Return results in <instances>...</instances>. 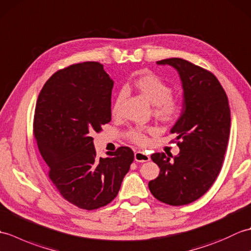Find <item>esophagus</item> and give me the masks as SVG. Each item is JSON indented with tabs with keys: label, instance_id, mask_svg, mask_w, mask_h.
Returning a JSON list of instances; mask_svg holds the SVG:
<instances>
[{
	"label": "esophagus",
	"instance_id": "34e87169",
	"mask_svg": "<svg viewBox=\"0 0 251 251\" xmlns=\"http://www.w3.org/2000/svg\"><path fill=\"white\" fill-rule=\"evenodd\" d=\"M135 161L139 162V163L148 162V161H150V156H149V154H147L143 151H136L135 152Z\"/></svg>",
	"mask_w": 251,
	"mask_h": 251
}]
</instances>
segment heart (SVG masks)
I'll use <instances>...</instances> for the list:
<instances>
[{"label": "heart", "instance_id": "b5f03b06", "mask_svg": "<svg viewBox=\"0 0 251 251\" xmlns=\"http://www.w3.org/2000/svg\"><path fill=\"white\" fill-rule=\"evenodd\" d=\"M132 86L145 97L149 102L153 104V115L164 124H174L182 114L183 103L179 97L172 95L173 89L155 74H145L136 78ZM125 98V93L120 92L112 105V114L119 115L123 100ZM154 129L151 127L142 128L135 127L128 131V138L138 145H146L148 142L147 134H153Z\"/></svg>", "mask_w": 251, "mask_h": 251}]
</instances>
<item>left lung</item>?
I'll use <instances>...</instances> for the list:
<instances>
[{"instance_id": "1", "label": "left lung", "mask_w": 251, "mask_h": 251, "mask_svg": "<svg viewBox=\"0 0 251 251\" xmlns=\"http://www.w3.org/2000/svg\"><path fill=\"white\" fill-rule=\"evenodd\" d=\"M156 63L178 71L183 110L170 130L177 135L180 152L170 155L174 159L165 153L152 154L161 172L149 182V189L165 204L188 205L204 195L220 173L230 136L231 111L225 89L211 72L181 58Z\"/></svg>"}]
</instances>
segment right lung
Returning <instances> with one entry per match:
<instances>
[{
  "label": "right lung",
  "instance_id": "add662e5",
  "mask_svg": "<svg viewBox=\"0 0 251 251\" xmlns=\"http://www.w3.org/2000/svg\"><path fill=\"white\" fill-rule=\"evenodd\" d=\"M112 88L101 63H75L52 74L36 101L33 135L49 177L63 199L81 209L113 201L134 162L128 147L96 156L92 136L111 121Z\"/></svg>",
  "mask_w": 251,
  "mask_h": 251
}]
</instances>
